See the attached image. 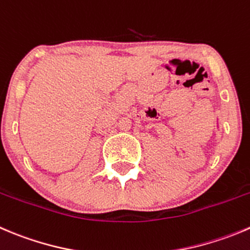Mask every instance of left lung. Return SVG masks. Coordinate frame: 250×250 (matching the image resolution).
I'll return each instance as SVG.
<instances>
[{"instance_id":"left-lung-1","label":"left lung","mask_w":250,"mask_h":250,"mask_svg":"<svg viewBox=\"0 0 250 250\" xmlns=\"http://www.w3.org/2000/svg\"><path fill=\"white\" fill-rule=\"evenodd\" d=\"M217 128H219V123H217Z\"/></svg>"}]
</instances>
